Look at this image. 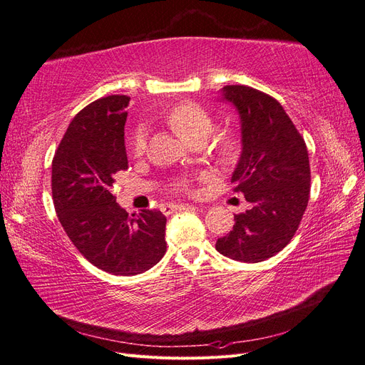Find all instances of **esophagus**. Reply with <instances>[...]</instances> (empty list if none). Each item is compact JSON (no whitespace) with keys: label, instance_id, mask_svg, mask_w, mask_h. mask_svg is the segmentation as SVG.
<instances>
[{"label":"esophagus","instance_id":"1","mask_svg":"<svg viewBox=\"0 0 365 365\" xmlns=\"http://www.w3.org/2000/svg\"><path fill=\"white\" fill-rule=\"evenodd\" d=\"M192 206L190 205H175V203H171V205H165L162 206V212H164L165 215H170L173 212H178V210H186V209H191Z\"/></svg>","mask_w":365,"mask_h":365}]
</instances>
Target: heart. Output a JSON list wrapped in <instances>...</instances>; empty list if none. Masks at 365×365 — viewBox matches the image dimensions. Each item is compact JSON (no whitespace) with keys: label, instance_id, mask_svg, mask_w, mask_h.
Here are the masks:
<instances>
[{"label":"heart","instance_id":"1","mask_svg":"<svg viewBox=\"0 0 365 365\" xmlns=\"http://www.w3.org/2000/svg\"><path fill=\"white\" fill-rule=\"evenodd\" d=\"M165 121L183 141L190 144L206 141L213 129V118L210 113L206 108L194 102H182L173 106L165 115ZM145 147V129L138 128L130 138V152L133 156H143ZM213 153L224 165H230L236 162L240 155V141L237 135L233 132H222L213 144ZM175 186L182 191L187 190V183L183 180Z\"/></svg>","mask_w":365,"mask_h":365}]
</instances>
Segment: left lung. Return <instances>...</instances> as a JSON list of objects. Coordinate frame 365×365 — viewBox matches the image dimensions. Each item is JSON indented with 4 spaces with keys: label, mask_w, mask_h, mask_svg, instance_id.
Here are the masks:
<instances>
[{
    "label": "left lung",
    "mask_w": 365,
    "mask_h": 365,
    "mask_svg": "<svg viewBox=\"0 0 365 365\" xmlns=\"http://www.w3.org/2000/svg\"><path fill=\"white\" fill-rule=\"evenodd\" d=\"M224 101L240 115L242 153L232 182L251 209L235 215L233 230L217 240L228 259L259 263L284 248L309 198L308 150L281 103L248 86H227Z\"/></svg>",
    "instance_id": "1"
}]
</instances>
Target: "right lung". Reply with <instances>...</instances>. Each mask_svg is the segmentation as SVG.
<instances>
[{
	"instance_id": "1",
	"label": "right lung",
	"mask_w": 365,
	"mask_h": 365,
	"mask_svg": "<svg viewBox=\"0 0 365 365\" xmlns=\"http://www.w3.org/2000/svg\"><path fill=\"white\" fill-rule=\"evenodd\" d=\"M123 94L101 98L71 121L52 159L51 190L60 224L84 257L113 275H137L167 251L160 210L129 215L113 194L114 178L128 170Z\"/></svg>"
}]
</instances>
